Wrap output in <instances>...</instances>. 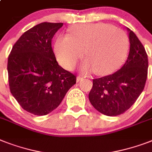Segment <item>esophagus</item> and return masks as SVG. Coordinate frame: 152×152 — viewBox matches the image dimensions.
<instances>
[{
    "label": "esophagus",
    "mask_w": 152,
    "mask_h": 152,
    "mask_svg": "<svg viewBox=\"0 0 152 152\" xmlns=\"http://www.w3.org/2000/svg\"><path fill=\"white\" fill-rule=\"evenodd\" d=\"M83 79V76H77V77H76V82H80V80H82Z\"/></svg>",
    "instance_id": "1"
}]
</instances>
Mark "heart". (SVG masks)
I'll return each instance as SVG.
<instances>
[{
	"mask_svg": "<svg viewBox=\"0 0 152 152\" xmlns=\"http://www.w3.org/2000/svg\"><path fill=\"white\" fill-rule=\"evenodd\" d=\"M129 39L125 32L108 23L76 25L70 35L57 37L54 50L63 67L71 69L83 55L87 61L82 69L95 71L98 75L113 72L120 66L127 55Z\"/></svg>",
	"mask_w": 152,
	"mask_h": 152,
	"instance_id": "b5f03b06",
	"label": "heart"
}]
</instances>
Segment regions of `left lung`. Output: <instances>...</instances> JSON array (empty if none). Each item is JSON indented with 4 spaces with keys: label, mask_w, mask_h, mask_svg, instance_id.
Segmentation results:
<instances>
[{
    "label": "left lung",
    "mask_w": 152,
    "mask_h": 152,
    "mask_svg": "<svg viewBox=\"0 0 152 152\" xmlns=\"http://www.w3.org/2000/svg\"><path fill=\"white\" fill-rule=\"evenodd\" d=\"M129 52L120 69L93 80L89 93L91 104L99 112L115 116L129 109L142 93L145 86L148 59L143 44L129 28Z\"/></svg>",
    "instance_id": "left-lung-1"
}]
</instances>
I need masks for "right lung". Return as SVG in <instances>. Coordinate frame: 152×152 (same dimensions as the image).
Listing matches in <instances>:
<instances>
[{
	"label": "right lung",
	"mask_w": 152,
	"mask_h": 152,
	"mask_svg": "<svg viewBox=\"0 0 152 152\" xmlns=\"http://www.w3.org/2000/svg\"><path fill=\"white\" fill-rule=\"evenodd\" d=\"M62 23H42L25 32L8 60L11 93L21 107L35 115H45L61 104L76 77L58 64L51 48Z\"/></svg>",
	"instance_id": "right-lung-1"
}]
</instances>
